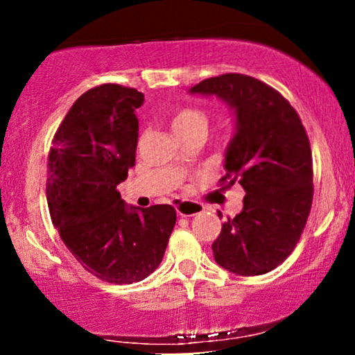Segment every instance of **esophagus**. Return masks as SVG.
I'll use <instances>...</instances> for the list:
<instances>
[{
  "label": "esophagus",
  "instance_id": "34e87169",
  "mask_svg": "<svg viewBox=\"0 0 355 355\" xmlns=\"http://www.w3.org/2000/svg\"><path fill=\"white\" fill-rule=\"evenodd\" d=\"M175 209H177V214L180 217H193V215H198L203 211L205 207L200 205V203L189 202V200H178L175 203Z\"/></svg>",
  "mask_w": 355,
  "mask_h": 355
}]
</instances>
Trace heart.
<instances>
[{
  "instance_id": "heart-1",
  "label": "heart",
  "mask_w": 355,
  "mask_h": 355,
  "mask_svg": "<svg viewBox=\"0 0 355 355\" xmlns=\"http://www.w3.org/2000/svg\"><path fill=\"white\" fill-rule=\"evenodd\" d=\"M197 125H207V118L200 110L182 108L173 115L172 126L175 133L185 132V130H189L191 126H197Z\"/></svg>"
}]
</instances>
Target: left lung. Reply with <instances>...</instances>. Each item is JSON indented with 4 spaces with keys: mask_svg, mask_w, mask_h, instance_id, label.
<instances>
[{
    "mask_svg": "<svg viewBox=\"0 0 355 355\" xmlns=\"http://www.w3.org/2000/svg\"><path fill=\"white\" fill-rule=\"evenodd\" d=\"M190 93L215 95L235 113L220 182H239L245 197L211 243L215 262L237 275L267 274L292 254L311 214L312 152L302 121L277 89L240 73L203 80Z\"/></svg>",
    "mask_w": 355,
    "mask_h": 355,
    "instance_id": "1",
    "label": "left lung"
}]
</instances>
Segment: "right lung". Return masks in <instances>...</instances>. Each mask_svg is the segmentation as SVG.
Returning <instances> with one entry per match:
<instances>
[{"instance_id":"1","label":"right lung","mask_w":355,"mask_h":355,"mask_svg":"<svg viewBox=\"0 0 355 355\" xmlns=\"http://www.w3.org/2000/svg\"><path fill=\"white\" fill-rule=\"evenodd\" d=\"M144 93L105 83L73 103L48 155L53 225L85 270L110 284L144 280L160 266L177 211L126 207L118 183L135 165Z\"/></svg>"}]
</instances>
